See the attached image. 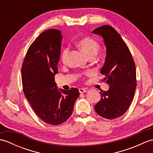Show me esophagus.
I'll use <instances>...</instances> for the list:
<instances>
[{
	"label": "esophagus",
	"mask_w": 153,
	"mask_h": 153,
	"mask_svg": "<svg viewBox=\"0 0 153 153\" xmlns=\"http://www.w3.org/2000/svg\"><path fill=\"white\" fill-rule=\"evenodd\" d=\"M79 91L80 93H86L87 91V90L84 88H80L79 89Z\"/></svg>",
	"instance_id": "esophagus-1"
}]
</instances>
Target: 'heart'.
Returning a JSON list of instances; mask_svg holds the SVG:
<instances>
[{"label": "heart", "instance_id": "obj_1", "mask_svg": "<svg viewBox=\"0 0 153 153\" xmlns=\"http://www.w3.org/2000/svg\"><path fill=\"white\" fill-rule=\"evenodd\" d=\"M77 46L87 57L94 56L98 53L99 51V45L97 42L90 37H85L80 39L77 43ZM69 48H64L61 51L60 60L62 62L65 63L66 62Z\"/></svg>", "mask_w": 153, "mask_h": 153}]
</instances>
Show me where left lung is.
Listing matches in <instances>:
<instances>
[{
	"mask_svg": "<svg viewBox=\"0 0 153 153\" xmlns=\"http://www.w3.org/2000/svg\"><path fill=\"white\" fill-rule=\"evenodd\" d=\"M92 33L103 39L106 50L105 62L100 72L109 89L100 93V100L95 105L99 116L114 119L122 116L130 106L136 88L135 62L127 45L114 28L105 25Z\"/></svg>",
	"mask_w": 153,
	"mask_h": 153,
	"instance_id": "obj_1",
	"label": "left lung"
}]
</instances>
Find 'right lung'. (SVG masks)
Instances as JSON below:
<instances>
[{
	"label": "right lung",
	"mask_w": 153,
	"mask_h": 153,
	"mask_svg": "<svg viewBox=\"0 0 153 153\" xmlns=\"http://www.w3.org/2000/svg\"><path fill=\"white\" fill-rule=\"evenodd\" d=\"M62 39L60 30L41 33L28 48L22 68L25 97L43 121L54 126L70 118L79 95L78 89H59L54 82Z\"/></svg>",
	"instance_id": "1"
}]
</instances>
